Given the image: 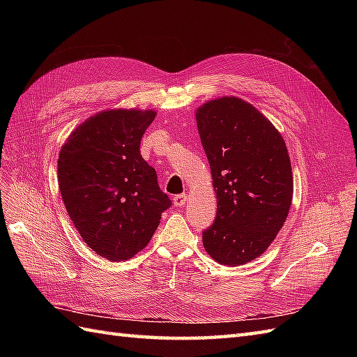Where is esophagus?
Here are the masks:
<instances>
[{
	"label": "esophagus",
	"instance_id": "34e87169",
	"mask_svg": "<svg viewBox=\"0 0 357 357\" xmlns=\"http://www.w3.org/2000/svg\"><path fill=\"white\" fill-rule=\"evenodd\" d=\"M186 199H188L186 193H180V195L174 197V204L177 205V207H183V205L186 204Z\"/></svg>",
	"mask_w": 357,
	"mask_h": 357
}]
</instances>
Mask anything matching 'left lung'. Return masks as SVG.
<instances>
[{
  "mask_svg": "<svg viewBox=\"0 0 357 357\" xmlns=\"http://www.w3.org/2000/svg\"><path fill=\"white\" fill-rule=\"evenodd\" d=\"M201 144L211 168L218 213L202 232L207 253L222 265L261 256L289 214L294 177L283 137L268 119L235 96L197 110Z\"/></svg>",
  "mask_w": 357,
  "mask_h": 357,
  "instance_id": "1",
  "label": "left lung"
}]
</instances>
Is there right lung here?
<instances>
[{
	"mask_svg": "<svg viewBox=\"0 0 357 357\" xmlns=\"http://www.w3.org/2000/svg\"><path fill=\"white\" fill-rule=\"evenodd\" d=\"M155 116L152 110L101 112L61 149L58 183L70 219L83 241L113 262L144 248L172 204L139 153Z\"/></svg>",
	"mask_w": 357,
	"mask_h": 357,
	"instance_id": "right-lung-1",
	"label": "right lung"
}]
</instances>
